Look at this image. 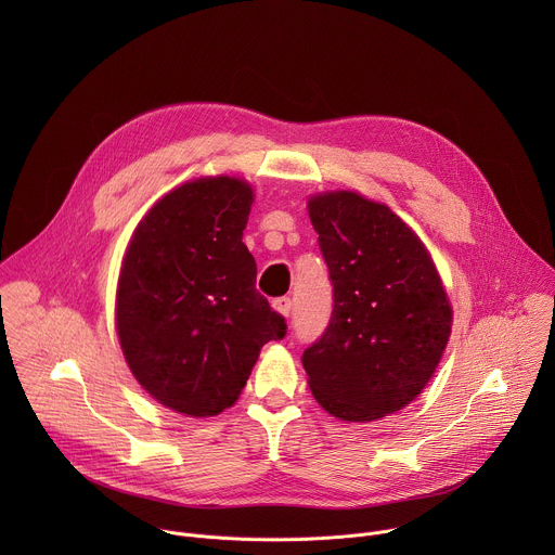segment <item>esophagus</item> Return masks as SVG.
<instances>
[{
    "label": "esophagus",
    "instance_id": "obj_1",
    "mask_svg": "<svg viewBox=\"0 0 555 555\" xmlns=\"http://www.w3.org/2000/svg\"><path fill=\"white\" fill-rule=\"evenodd\" d=\"M272 307H274L281 315H285V319H287L289 311H292V300H289L287 296H281V298H276V300L272 302Z\"/></svg>",
    "mask_w": 555,
    "mask_h": 555
}]
</instances>
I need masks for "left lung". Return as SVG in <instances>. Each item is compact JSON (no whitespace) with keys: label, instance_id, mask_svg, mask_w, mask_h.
<instances>
[{"label":"left lung","instance_id":"1","mask_svg":"<svg viewBox=\"0 0 555 555\" xmlns=\"http://www.w3.org/2000/svg\"><path fill=\"white\" fill-rule=\"evenodd\" d=\"M334 285L325 334L302 351L311 395L343 422L411 404L433 377L452 307L420 236L388 206L353 191L307 202Z\"/></svg>","mask_w":555,"mask_h":555}]
</instances>
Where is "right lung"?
Here are the masks:
<instances>
[{"instance_id": "right-lung-1", "label": "right lung", "mask_w": 555, "mask_h": 555, "mask_svg": "<svg viewBox=\"0 0 555 555\" xmlns=\"http://www.w3.org/2000/svg\"><path fill=\"white\" fill-rule=\"evenodd\" d=\"M253 186L199 178L138 223L116 289V330L140 386L163 406L212 417L232 406L270 340L287 325L255 287L242 242Z\"/></svg>"}]
</instances>
